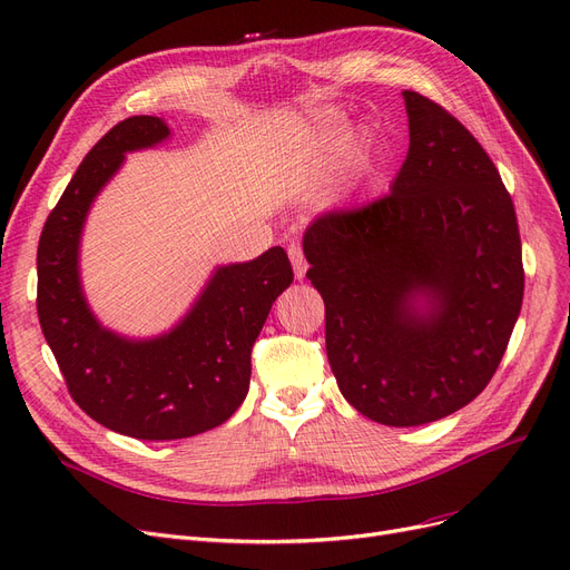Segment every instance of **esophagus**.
I'll return each instance as SVG.
<instances>
[{
  "instance_id": "obj_1",
  "label": "esophagus",
  "mask_w": 570,
  "mask_h": 570,
  "mask_svg": "<svg viewBox=\"0 0 570 570\" xmlns=\"http://www.w3.org/2000/svg\"><path fill=\"white\" fill-rule=\"evenodd\" d=\"M288 258H291L295 277L303 279L305 272H307V261H305V254H303V246L301 244H291L288 246Z\"/></svg>"
}]
</instances>
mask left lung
<instances>
[{"label":"left lung","instance_id":"1","mask_svg":"<svg viewBox=\"0 0 570 570\" xmlns=\"http://www.w3.org/2000/svg\"><path fill=\"white\" fill-rule=\"evenodd\" d=\"M403 97L410 148L391 193L321 214L303 237L337 386L386 426L429 424L478 399L524 298L497 165L448 109Z\"/></svg>","mask_w":570,"mask_h":570}]
</instances>
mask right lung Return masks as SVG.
Instances as JSON below:
<instances>
[{
    "instance_id": "1",
    "label": "right lung",
    "mask_w": 570,
    "mask_h": 570,
    "mask_svg": "<svg viewBox=\"0 0 570 570\" xmlns=\"http://www.w3.org/2000/svg\"><path fill=\"white\" fill-rule=\"evenodd\" d=\"M169 135L156 116L114 126L79 165L37 252V314L73 403L97 424L139 440L205 433L242 405L249 391L252 350L272 303L291 286L282 246L249 263L218 267L181 324L163 337L132 342L102 328L79 282V239L95 195L122 154Z\"/></svg>"
}]
</instances>
